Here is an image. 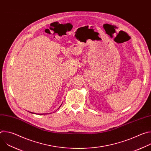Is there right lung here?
<instances>
[{
    "instance_id": "obj_1",
    "label": "right lung",
    "mask_w": 151,
    "mask_h": 151,
    "mask_svg": "<svg viewBox=\"0 0 151 151\" xmlns=\"http://www.w3.org/2000/svg\"><path fill=\"white\" fill-rule=\"evenodd\" d=\"M61 105H60V107H58V109H59V108H60V107H61ZM30 112V113H32V114H35V113H33V112ZM45 114H44V115H45ZM39 115H43V114H39Z\"/></svg>"
}]
</instances>
